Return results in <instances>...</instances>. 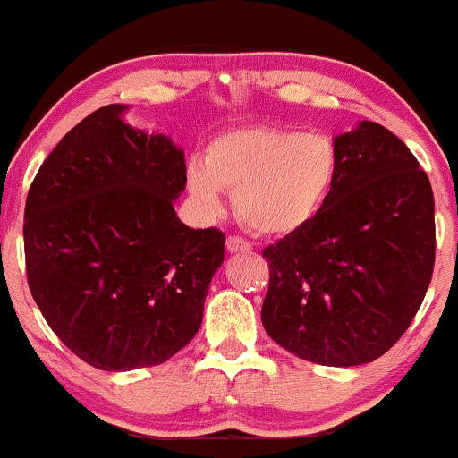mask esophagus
Here are the masks:
<instances>
[{
	"instance_id": "obj_1",
	"label": "esophagus",
	"mask_w": 458,
	"mask_h": 458,
	"mask_svg": "<svg viewBox=\"0 0 458 458\" xmlns=\"http://www.w3.org/2000/svg\"><path fill=\"white\" fill-rule=\"evenodd\" d=\"M225 250H228L230 254H245V251H251V243L250 241L241 239V236H228V239H225Z\"/></svg>"
}]
</instances>
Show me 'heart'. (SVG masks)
Here are the masks:
<instances>
[{
    "instance_id": "1",
    "label": "heart",
    "mask_w": 458,
    "mask_h": 458,
    "mask_svg": "<svg viewBox=\"0 0 458 458\" xmlns=\"http://www.w3.org/2000/svg\"><path fill=\"white\" fill-rule=\"evenodd\" d=\"M338 155L320 135L280 129H236L208 144L204 163L187 170V191L204 215L224 211V193H234V211L247 228L280 236L306 225L334 185Z\"/></svg>"
}]
</instances>
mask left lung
<instances>
[{"mask_svg": "<svg viewBox=\"0 0 458 458\" xmlns=\"http://www.w3.org/2000/svg\"><path fill=\"white\" fill-rule=\"evenodd\" d=\"M320 211L262 256L267 334L301 360L360 366L390 351L422 306L435 267L427 172L392 131L361 120L334 138Z\"/></svg>", "mask_w": 458, "mask_h": 458, "instance_id": "obj_1", "label": "left lung"}]
</instances>
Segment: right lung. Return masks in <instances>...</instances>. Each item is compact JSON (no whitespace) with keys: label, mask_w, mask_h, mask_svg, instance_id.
<instances>
[{"label":"right lung","mask_w":458,"mask_h":458,"mask_svg":"<svg viewBox=\"0 0 458 458\" xmlns=\"http://www.w3.org/2000/svg\"><path fill=\"white\" fill-rule=\"evenodd\" d=\"M105 105L51 150L25 202V267L36 306L98 370L157 366L191 343L224 265L225 236L193 230L174 202L187 185L172 138Z\"/></svg>","instance_id":"right-lung-1"}]
</instances>
